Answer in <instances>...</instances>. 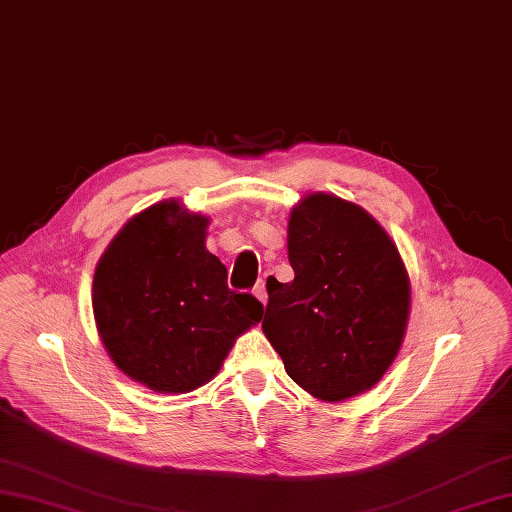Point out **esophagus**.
Returning <instances> with one entry per match:
<instances>
[{
  "label": "esophagus",
  "mask_w": 512,
  "mask_h": 512,
  "mask_svg": "<svg viewBox=\"0 0 512 512\" xmlns=\"http://www.w3.org/2000/svg\"><path fill=\"white\" fill-rule=\"evenodd\" d=\"M253 294L261 300V302H268V289H266V281H257V285L253 287Z\"/></svg>",
  "instance_id": "1"
}]
</instances>
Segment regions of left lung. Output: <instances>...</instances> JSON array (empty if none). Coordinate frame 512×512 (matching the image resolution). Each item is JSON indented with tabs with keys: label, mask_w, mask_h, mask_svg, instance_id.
<instances>
[{
	"label": "left lung",
	"mask_w": 512,
	"mask_h": 512,
	"mask_svg": "<svg viewBox=\"0 0 512 512\" xmlns=\"http://www.w3.org/2000/svg\"><path fill=\"white\" fill-rule=\"evenodd\" d=\"M294 281L270 276L268 341L287 375L321 401L375 386L397 356L410 283L388 233L354 203L309 195L289 218Z\"/></svg>",
	"instance_id": "1"
}]
</instances>
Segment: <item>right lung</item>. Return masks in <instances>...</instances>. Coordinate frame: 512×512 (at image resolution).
<instances>
[{
	"mask_svg": "<svg viewBox=\"0 0 512 512\" xmlns=\"http://www.w3.org/2000/svg\"><path fill=\"white\" fill-rule=\"evenodd\" d=\"M208 218L163 201L137 214L98 261L94 319L113 362L158 392H188L218 373L238 334L264 315L227 287L206 248Z\"/></svg>",
	"mask_w": 512,
	"mask_h": 512,
	"instance_id": "right-lung-1",
	"label": "right lung"
}]
</instances>
